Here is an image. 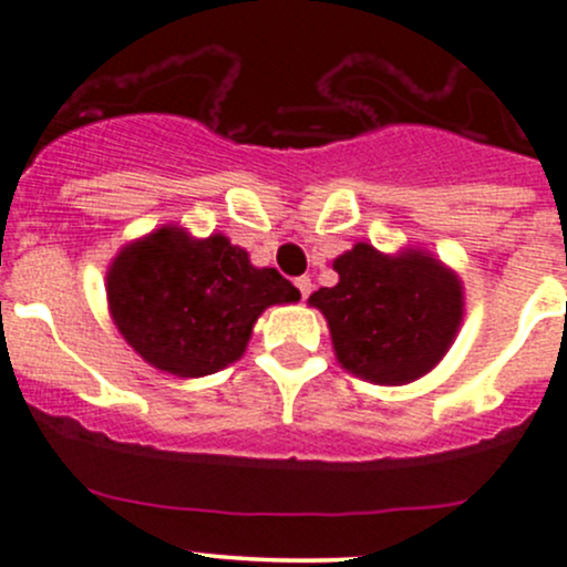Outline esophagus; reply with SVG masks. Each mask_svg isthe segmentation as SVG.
Listing matches in <instances>:
<instances>
[{
  "label": "esophagus",
  "mask_w": 567,
  "mask_h": 567,
  "mask_svg": "<svg viewBox=\"0 0 567 567\" xmlns=\"http://www.w3.org/2000/svg\"><path fill=\"white\" fill-rule=\"evenodd\" d=\"M297 289H300V295H302V300H308V295H311V289H313V284H311V278L308 276H302V278H297Z\"/></svg>",
  "instance_id": "34e87169"
}]
</instances>
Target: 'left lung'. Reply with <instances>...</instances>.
Listing matches in <instances>:
<instances>
[{"label":"left lung","instance_id":"left-lung-1","mask_svg":"<svg viewBox=\"0 0 567 567\" xmlns=\"http://www.w3.org/2000/svg\"><path fill=\"white\" fill-rule=\"evenodd\" d=\"M336 286L308 297L324 313L343 369L379 384H404L434 369L464 313L461 284L442 261L410 250L384 256L358 243L332 261Z\"/></svg>","mask_w":567,"mask_h":567}]
</instances>
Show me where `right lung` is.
Returning <instances> with one entry per match:
<instances>
[{
  "mask_svg": "<svg viewBox=\"0 0 567 567\" xmlns=\"http://www.w3.org/2000/svg\"><path fill=\"white\" fill-rule=\"evenodd\" d=\"M106 289L125 341L177 377H207L235 363L267 306L300 300L281 272L254 267L224 235L190 240L172 226L127 245Z\"/></svg>",
  "mask_w": 567,
  "mask_h": 567,
  "instance_id": "1",
  "label": "right lung"
}]
</instances>
